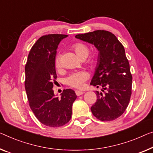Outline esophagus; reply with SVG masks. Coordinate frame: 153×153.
<instances>
[{
  "label": "esophagus",
  "mask_w": 153,
  "mask_h": 153,
  "mask_svg": "<svg viewBox=\"0 0 153 153\" xmlns=\"http://www.w3.org/2000/svg\"><path fill=\"white\" fill-rule=\"evenodd\" d=\"M84 93L83 91H76V94L77 96H79V95H82Z\"/></svg>",
  "instance_id": "esophagus-1"
}]
</instances>
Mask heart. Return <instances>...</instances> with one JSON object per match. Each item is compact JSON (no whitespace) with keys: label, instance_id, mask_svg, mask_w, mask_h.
<instances>
[{"label":"heart","instance_id":"obj_1","mask_svg":"<svg viewBox=\"0 0 153 153\" xmlns=\"http://www.w3.org/2000/svg\"><path fill=\"white\" fill-rule=\"evenodd\" d=\"M73 49L76 52L77 56L79 58H84L88 56L89 54L90 50L89 47L84 43L82 42H77L73 45ZM95 62V58H91L90 60V62L93 64ZM55 64H56V67H59L60 65V54H58L56 57L55 60ZM88 77V74L87 72L84 71H79L73 72L67 78H66V83L67 85L71 87L76 88H82L84 87V82L87 80Z\"/></svg>","mask_w":153,"mask_h":153}]
</instances>
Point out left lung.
Instances as JSON below:
<instances>
[{"mask_svg":"<svg viewBox=\"0 0 153 153\" xmlns=\"http://www.w3.org/2000/svg\"><path fill=\"white\" fill-rule=\"evenodd\" d=\"M76 38L94 45L99 51L97 65L91 85L102 88L96 91L97 101L91 107L97 119L112 121L122 115L132 93V74L124 46L110 31L96 30L77 34Z\"/></svg>","mask_w":153,"mask_h":153,"instance_id":"left-lung-1","label":"left lung"}]
</instances>
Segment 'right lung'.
Segmentation results:
<instances>
[{
  "mask_svg": "<svg viewBox=\"0 0 153 153\" xmlns=\"http://www.w3.org/2000/svg\"><path fill=\"white\" fill-rule=\"evenodd\" d=\"M65 34L42 36L33 45L25 65V86L29 106L36 118L45 126L60 127L69 122L72 105L76 99L74 91L63 90L60 98L53 88L57 75L55 59L58 45Z\"/></svg>",
  "mask_w": 153,
  "mask_h": 153,
  "instance_id": "add662e5",
  "label": "right lung"
}]
</instances>
